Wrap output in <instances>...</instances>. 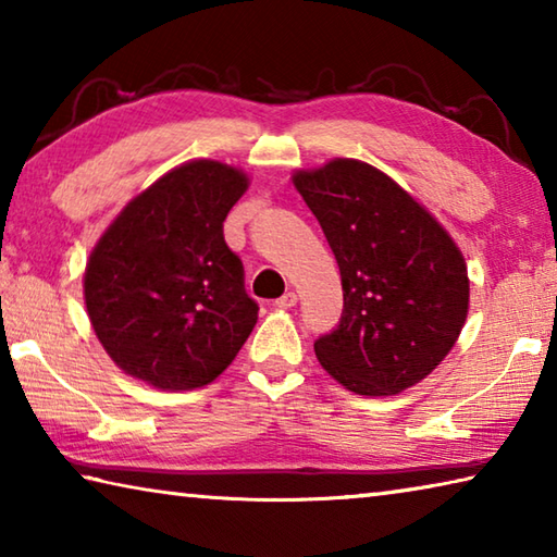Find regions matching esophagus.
I'll return each instance as SVG.
<instances>
[{
  "label": "esophagus",
  "instance_id": "esophagus-1",
  "mask_svg": "<svg viewBox=\"0 0 557 557\" xmlns=\"http://www.w3.org/2000/svg\"><path fill=\"white\" fill-rule=\"evenodd\" d=\"M275 305H277L280 309H292V307L297 305V295H295V292H287V295H282V297L275 301Z\"/></svg>",
  "mask_w": 557,
  "mask_h": 557
}]
</instances>
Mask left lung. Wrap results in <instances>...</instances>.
<instances>
[{
  "label": "left lung",
  "mask_w": 557,
  "mask_h": 557,
  "mask_svg": "<svg viewBox=\"0 0 557 557\" xmlns=\"http://www.w3.org/2000/svg\"><path fill=\"white\" fill-rule=\"evenodd\" d=\"M292 182L341 270V321L313 343L323 370L366 397L421 382L468 319L462 252L409 191L360 160L336 158Z\"/></svg>",
  "instance_id": "obj_1"
}]
</instances>
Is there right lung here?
Masks as SVG:
<instances>
[{
	"mask_svg": "<svg viewBox=\"0 0 557 557\" xmlns=\"http://www.w3.org/2000/svg\"><path fill=\"white\" fill-rule=\"evenodd\" d=\"M240 170L191 160L153 182L99 238L85 270L89 321L126 375L158 389L216 380L258 321L244 262L224 240Z\"/></svg>",
	"mask_w": 557,
	"mask_h": 557,
	"instance_id": "right-lung-1",
	"label": "right lung"
}]
</instances>
